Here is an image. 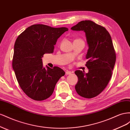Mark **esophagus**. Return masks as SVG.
I'll list each match as a JSON object with an SVG mask.
<instances>
[{"label": "esophagus", "mask_w": 130, "mask_h": 130, "mask_svg": "<svg viewBox=\"0 0 130 130\" xmlns=\"http://www.w3.org/2000/svg\"><path fill=\"white\" fill-rule=\"evenodd\" d=\"M71 72L69 71H66L65 72V75H71Z\"/></svg>", "instance_id": "esophagus-1"}]
</instances>
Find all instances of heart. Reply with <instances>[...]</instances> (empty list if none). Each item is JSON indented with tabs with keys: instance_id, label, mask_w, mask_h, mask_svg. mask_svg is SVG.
<instances>
[{
	"instance_id": "1",
	"label": "heart",
	"mask_w": 130,
	"mask_h": 130,
	"mask_svg": "<svg viewBox=\"0 0 130 130\" xmlns=\"http://www.w3.org/2000/svg\"><path fill=\"white\" fill-rule=\"evenodd\" d=\"M76 40H80V39H76V40H75V41H76Z\"/></svg>"
}]
</instances>
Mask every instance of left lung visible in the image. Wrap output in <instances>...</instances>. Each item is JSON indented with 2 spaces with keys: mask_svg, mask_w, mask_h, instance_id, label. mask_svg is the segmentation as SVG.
<instances>
[{
  "mask_svg": "<svg viewBox=\"0 0 130 130\" xmlns=\"http://www.w3.org/2000/svg\"><path fill=\"white\" fill-rule=\"evenodd\" d=\"M71 29L86 33L89 48L86 65L89 72H75L78 79L76 91L82 97L94 98L105 89L112 75L116 55L112 38L105 28L89 20L80 21Z\"/></svg>",
  "mask_w": 130,
  "mask_h": 130,
  "instance_id": "8db88e82",
  "label": "left lung"
}]
</instances>
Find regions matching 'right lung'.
I'll use <instances>...</instances> for the list:
<instances>
[{
    "label": "right lung",
    "instance_id": "right-lung-1",
    "mask_svg": "<svg viewBox=\"0 0 130 130\" xmlns=\"http://www.w3.org/2000/svg\"><path fill=\"white\" fill-rule=\"evenodd\" d=\"M69 30L34 24L18 36L14 45L12 68L17 80L29 98L42 101L53 94L55 85L65 72L60 68H44L42 58L52 53L58 39Z\"/></svg>",
    "mask_w": 130,
    "mask_h": 130
}]
</instances>
